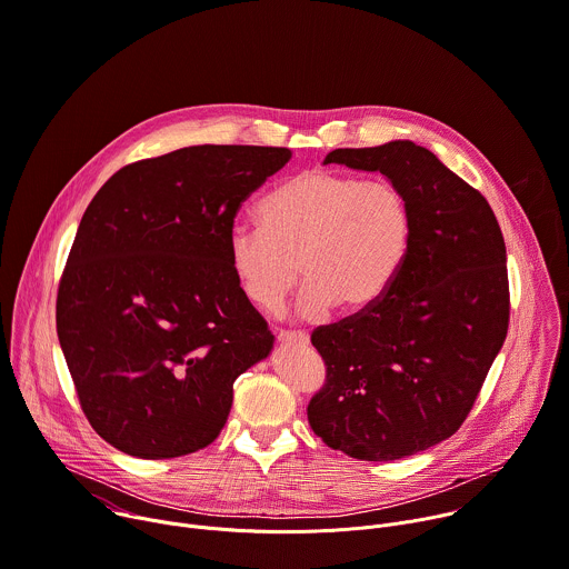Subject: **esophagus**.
<instances>
[{"label": "esophagus", "mask_w": 569, "mask_h": 569, "mask_svg": "<svg viewBox=\"0 0 569 569\" xmlns=\"http://www.w3.org/2000/svg\"><path fill=\"white\" fill-rule=\"evenodd\" d=\"M277 337L283 343H308V335L303 330H286V328H281Z\"/></svg>", "instance_id": "obj_1"}]
</instances>
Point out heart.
<instances>
[{"mask_svg":"<svg viewBox=\"0 0 569 569\" xmlns=\"http://www.w3.org/2000/svg\"><path fill=\"white\" fill-rule=\"evenodd\" d=\"M261 226H234L228 266L239 292L277 312L303 272L306 317L341 306L359 312L380 301L400 277L416 219L405 189L389 178L303 169L261 201Z\"/></svg>","mask_w":569,"mask_h":569,"instance_id":"1","label":"heart"}]
</instances>
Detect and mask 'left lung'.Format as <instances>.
<instances>
[{"label": "left lung", "mask_w": 569, "mask_h": 569, "mask_svg": "<svg viewBox=\"0 0 569 569\" xmlns=\"http://www.w3.org/2000/svg\"><path fill=\"white\" fill-rule=\"evenodd\" d=\"M323 162L398 182L416 232L380 301L312 330L326 380L308 422L350 458L400 460L451 438L478 400L509 328L505 239L478 189L411 140L335 149Z\"/></svg>", "instance_id": "1"}]
</instances>
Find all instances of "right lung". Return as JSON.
<instances>
[{"label":"right lung","instance_id":"right-lung-1","mask_svg":"<svg viewBox=\"0 0 569 569\" xmlns=\"http://www.w3.org/2000/svg\"><path fill=\"white\" fill-rule=\"evenodd\" d=\"M292 151L199 144L118 169L89 203L56 303L93 431L162 460L212 445L237 377L272 348L228 266L234 219Z\"/></svg>","mask_w":569,"mask_h":569}]
</instances>
